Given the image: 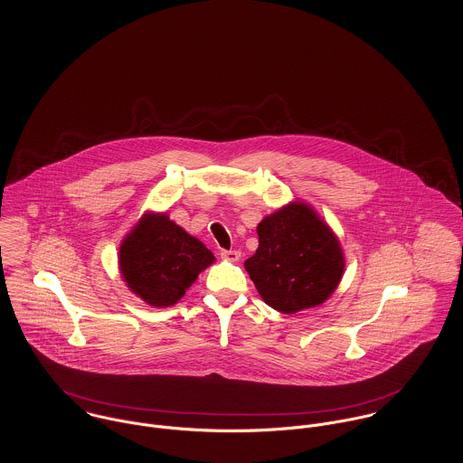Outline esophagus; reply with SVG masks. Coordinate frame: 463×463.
I'll return each instance as SVG.
<instances>
[{
	"label": "esophagus",
	"instance_id": "1",
	"mask_svg": "<svg viewBox=\"0 0 463 463\" xmlns=\"http://www.w3.org/2000/svg\"><path fill=\"white\" fill-rule=\"evenodd\" d=\"M221 257L224 259V260H230V262H237L239 259H241V251H237V250H222L221 251Z\"/></svg>",
	"mask_w": 463,
	"mask_h": 463
}]
</instances>
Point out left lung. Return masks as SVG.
<instances>
[{
	"label": "left lung",
	"instance_id": "8db88e82",
	"mask_svg": "<svg viewBox=\"0 0 463 463\" xmlns=\"http://www.w3.org/2000/svg\"><path fill=\"white\" fill-rule=\"evenodd\" d=\"M259 250L244 262L265 303L296 314L325 303L344 274V251L330 226L301 201H292L257 226Z\"/></svg>",
	"mask_w": 463,
	"mask_h": 463
}]
</instances>
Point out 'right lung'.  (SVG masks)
<instances>
[{"mask_svg": "<svg viewBox=\"0 0 463 463\" xmlns=\"http://www.w3.org/2000/svg\"><path fill=\"white\" fill-rule=\"evenodd\" d=\"M213 260L212 251L167 213H144L119 248V270L128 288L156 308L178 303Z\"/></svg>", "mask_w": 463, "mask_h": 463, "instance_id": "add662e5", "label": "right lung"}]
</instances>
